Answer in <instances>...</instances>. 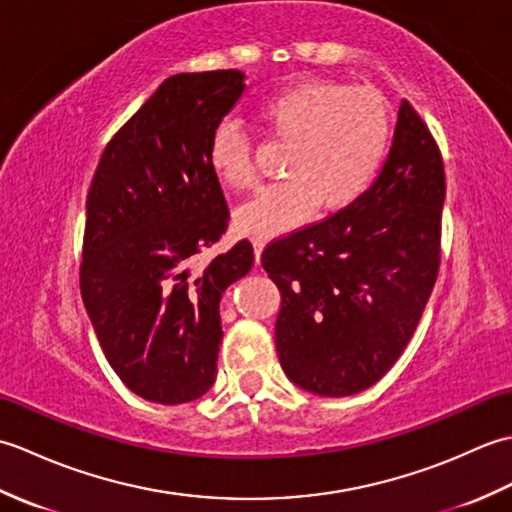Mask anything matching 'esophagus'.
Wrapping results in <instances>:
<instances>
[{
  "label": "esophagus",
  "mask_w": 512,
  "mask_h": 512,
  "mask_svg": "<svg viewBox=\"0 0 512 512\" xmlns=\"http://www.w3.org/2000/svg\"><path fill=\"white\" fill-rule=\"evenodd\" d=\"M250 242H253V248H255V262L259 264V262H262V253H264V246H266V237L255 235L253 239H250Z\"/></svg>",
  "instance_id": "esophagus-1"
}]
</instances>
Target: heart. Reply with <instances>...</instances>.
Segmentation results:
<instances>
[{
  "label": "heart",
  "mask_w": 512,
  "mask_h": 512,
  "mask_svg": "<svg viewBox=\"0 0 512 512\" xmlns=\"http://www.w3.org/2000/svg\"><path fill=\"white\" fill-rule=\"evenodd\" d=\"M264 134L288 145L284 180L239 206L235 226L246 235H279L317 211H343L372 184L385 158L391 116L385 96L367 85L328 79L290 83L257 105ZM209 165L226 187H255L253 149L235 121L217 123Z\"/></svg>",
  "instance_id": "heart-1"
}]
</instances>
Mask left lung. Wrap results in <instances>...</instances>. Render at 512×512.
Here are the masks:
<instances>
[{
  "label": "left lung",
  "instance_id": "obj_1",
  "mask_svg": "<svg viewBox=\"0 0 512 512\" xmlns=\"http://www.w3.org/2000/svg\"><path fill=\"white\" fill-rule=\"evenodd\" d=\"M444 195L436 140L402 101L372 187L268 244L262 266L281 292L277 354L297 387L352 396L398 361L438 277Z\"/></svg>",
  "mask_w": 512,
  "mask_h": 512
}]
</instances>
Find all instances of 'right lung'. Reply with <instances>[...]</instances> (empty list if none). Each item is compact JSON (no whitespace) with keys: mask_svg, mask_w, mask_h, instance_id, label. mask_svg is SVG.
<instances>
[{"mask_svg":"<svg viewBox=\"0 0 512 512\" xmlns=\"http://www.w3.org/2000/svg\"><path fill=\"white\" fill-rule=\"evenodd\" d=\"M244 90L239 70L169 76L105 147L85 202V310L118 378L160 405L211 389L220 299L253 268L248 239L195 268L228 224L209 140Z\"/></svg>","mask_w":512,"mask_h":512,"instance_id":"1","label":"right lung"}]
</instances>
